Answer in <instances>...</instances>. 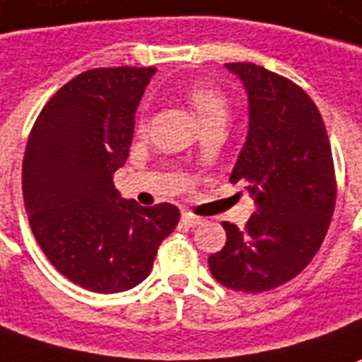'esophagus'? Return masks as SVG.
<instances>
[{"mask_svg":"<svg viewBox=\"0 0 362 362\" xmlns=\"http://www.w3.org/2000/svg\"><path fill=\"white\" fill-rule=\"evenodd\" d=\"M182 221H184V225H188V227H198V225H202L204 219L192 216V214H182Z\"/></svg>","mask_w":362,"mask_h":362,"instance_id":"1","label":"esophagus"}]
</instances>
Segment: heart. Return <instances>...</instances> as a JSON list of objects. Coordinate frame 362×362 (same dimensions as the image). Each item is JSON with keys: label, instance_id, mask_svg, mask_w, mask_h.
Listing matches in <instances>:
<instances>
[{"label": "heart", "instance_id": "heart-1", "mask_svg": "<svg viewBox=\"0 0 362 362\" xmlns=\"http://www.w3.org/2000/svg\"><path fill=\"white\" fill-rule=\"evenodd\" d=\"M186 100L192 110L198 113L199 121L207 125L211 121H227L229 115V100L219 88L206 82H196L186 88ZM141 129H145V121H141Z\"/></svg>", "mask_w": 362, "mask_h": 362}]
</instances>
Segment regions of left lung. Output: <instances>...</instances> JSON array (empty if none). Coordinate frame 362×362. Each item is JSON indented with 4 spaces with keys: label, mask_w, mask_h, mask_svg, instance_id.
<instances>
[{
    "label": "left lung",
    "mask_w": 362,
    "mask_h": 362,
    "mask_svg": "<svg viewBox=\"0 0 362 362\" xmlns=\"http://www.w3.org/2000/svg\"><path fill=\"white\" fill-rule=\"evenodd\" d=\"M249 95V133L229 180L255 198L245 229L223 221L225 247L207 264L219 284L267 292L298 276L320 251L337 182L327 131L312 98L251 62L225 64Z\"/></svg>",
    "instance_id": "8db88e82"
}]
</instances>
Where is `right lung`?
I'll list each match as a JSON object with an SVG mask.
<instances>
[{
  "label": "right lung",
  "mask_w": 362,
  "mask_h": 362,
  "mask_svg": "<svg viewBox=\"0 0 362 362\" xmlns=\"http://www.w3.org/2000/svg\"><path fill=\"white\" fill-rule=\"evenodd\" d=\"M155 72L119 66L78 74L42 107L25 148L23 199L35 239L60 274L100 294L141 284L180 219L173 204L143 207L113 184Z\"/></svg>",
  "instance_id": "obj_1"
}]
</instances>
